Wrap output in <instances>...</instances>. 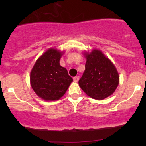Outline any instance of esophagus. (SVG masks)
Instances as JSON below:
<instances>
[{"instance_id":"obj_1","label":"esophagus","mask_w":146,"mask_h":146,"mask_svg":"<svg viewBox=\"0 0 146 146\" xmlns=\"http://www.w3.org/2000/svg\"><path fill=\"white\" fill-rule=\"evenodd\" d=\"M79 78H80L79 76H76V77L73 78V80H74L75 82H78L79 80Z\"/></svg>"}]
</instances>
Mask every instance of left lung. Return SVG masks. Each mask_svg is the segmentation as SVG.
<instances>
[{"mask_svg":"<svg viewBox=\"0 0 146 146\" xmlns=\"http://www.w3.org/2000/svg\"><path fill=\"white\" fill-rule=\"evenodd\" d=\"M85 70L78 83L88 96L103 100L111 95L119 85V74L111 61L99 50L86 54Z\"/></svg>","mask_w":146,"mask_h":146,"instance_id":"obj_1","label":"left lung"}]
</instances>
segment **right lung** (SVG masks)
Returning <instances> with one entry per match:
<instances>
[{
    "instance_id": "right-lung-1",
    "label": "right lung",
    "mask_w": 146,
    "mask_h": 146,
    "mask_svg": "<svg viewBox=\"0 0 146 146\" xmlns=\"http://www.w3.org/2000/svg\"><path fill=\"white\" fill-rule=\"evenodd\" d=\"M61 53L50 48L36 61L30 73V83L45 100H56L66 93L73 78L59 64Z\"/></svg>"
}]
</instances>
